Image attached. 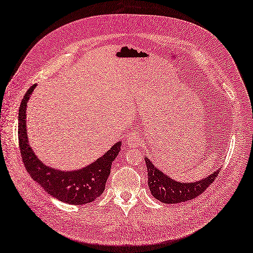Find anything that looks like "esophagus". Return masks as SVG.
I'll return each mask as SVG.
<instances>
[{
    "label": "esophagus",
    "mask_w": 253,
    "mask_h": 253,
    "mask_svg": "<svg viewBox=\"0 0 253 253\" xmlns=\"http://www.w3.org/2000/svg\"><path fill=\"white\" fill-rule=\"evenodd\" d=\"M126 142L129 147H135L141 142V135L137 132H130L127 135Z\"/></svg>",
    "instance_id": "34e87169"
}]
</instances>
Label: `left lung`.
I'll use <instances>...</instances> for the list:
<instances>
[{
  "mask_svg": "<svg viewBox=\"0 0 253 253\" xmlns=\"http://www.w3.org/2000/svg\"><path fill=\"white\" fill-rule=\"evenodd\" d=\"M147 168L148 187L154 198L166 204H175L192 200L203 193L207 187L215 182L220 169L213 172L209 177L194 183H180L173 180L166 174L159 171L150 159L145 158Z\"/></svg>",
  "mask_w": 253,
  "mask_h": 253,
  "instance_id": "8db88e82",
  "label": "left lung"
}]
</instances>
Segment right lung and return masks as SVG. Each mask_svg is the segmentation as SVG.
Wrapping results in <instances>:
<instances>
[{
	"mask_svg": "<svg viewBox=\"0 0 253 253\" xmlns=\"http://www.w3.org/2000/svg\"><path fill=\"white\" fill-rule=\"evenodd\" d=\"M36 84H33L29 88L19 108L18 138L25 169L35 182L40 184L49 194L62 202L74 205H83L93 202L105 190L112 163L121 150L122 141L115 143L103 156L81 170L66 172L55 170L43 165L36 157L29 144L27 123H25L28 100Z\"/></svg>",
	"mask_w": 253,
	"mask_h": 253,
	"instance_id": "right-lung-1",
	"label": "right lung"
}]
</instances>
